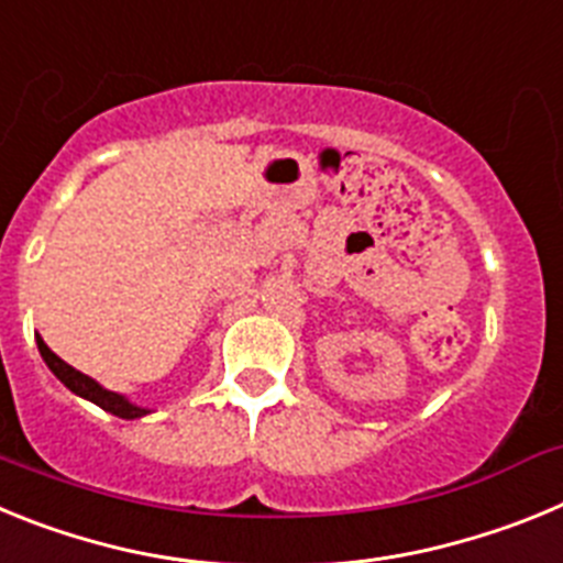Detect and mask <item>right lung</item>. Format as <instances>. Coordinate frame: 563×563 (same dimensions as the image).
<instances>
[{"label":"right lung","mask_w":563,"mask_h":563,"mask_svg":"<svg viewBox=\"0 0 563 563\" xmlns=\"http://www.w3.org/2000/svg\"><path fill=\"white\" fill-rule=\"evenodd\" d=\"M36 343H38V352H42L44 363L49 366V372H53V375H56L69 391H76L78 397H84V400H92L96 406H101L103 411H109V415H114V417H123V420H137V417L148 415V409L134 406V402H129L126 397L118 395V391L103 389L98 380H92V377L84 375V372L73 369L69 363H64L56 352L49 350L42 338H36Z\"/></svg>","instance_id":"obj_1"}]
</instances>
